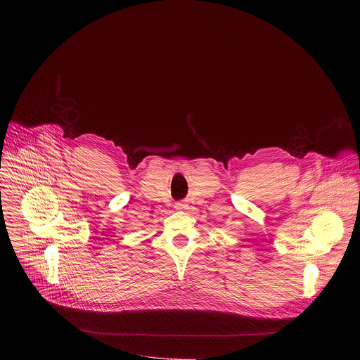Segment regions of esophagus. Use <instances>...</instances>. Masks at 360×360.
Returning a JSON list of instances; mask_svg holds the SVG:
<instances>
[{"label":"esophagus","mask_w":360,"mask_h":360,"mask_svg":"<svg viewBox=\"0 0 360 360\" xmlns=\"http://www.w3.org/2000/svg\"><path fill=\"white\" fill-rule=\"evenodd\" d=\"M175 208H176V210H186V208H188V203H185V202H178V203H175Z\"/></svg>","instance_id":"obj_1"}]
</instances>
